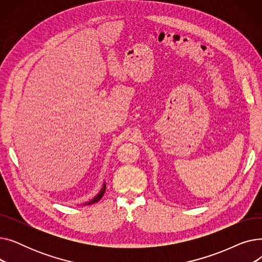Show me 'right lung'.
Wrapping results in <instances>:
<instances>
[{
    "instance_id": "right-lung-1",
    "label": "right lung",
    "mask_w": 262,
    "mask_h": 262,
    "mask_svg": "<svg viewBox=\"0 0 262 262\" xmlns=\"http://www.w3.org/2000/svg\"><path fill=\"white\" fill-rule=\"evenodd\" d=\"M105 190H106V184H104V185H103V187H102L101 191L99 192V194H98V195L94 196L91 201H89V202L85 203L84 205H91V204H94V203H96V202H99V201L103 198V195H104V193H105Z\"/></svg>"
}]
</instances>
